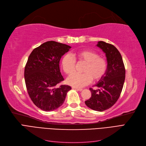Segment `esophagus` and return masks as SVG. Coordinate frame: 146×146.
Listing matches in <instances>:
<instances>
[{"instance_id":"1","label":"esophagus","mask_w":146,"mask_h":146,"mask_svg":"<svg viewBox=\"0 0 146 146\" xmlns=\"http://www.w3.org/2000/svg\"><path fill=\"white\" fill-rule=\"evenodd\" d=\"M72 88H73V89H76V90L79 91H82V90H83L82 88H74V87H73Z\"/></svg>"}]
</instances>
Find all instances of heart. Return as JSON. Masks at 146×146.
<instances>
[{
    "mask_svg": "<svg viewBox=\"0 0 146 146\" xmlns=\"http://www.w3.org/2000/svg\"><path fill=\"white\" fill-rule=\"evenodd\" d=\"M73 56L78 63L85 64L82 74H74L67 79L68 85L76 88H82L92 81L96 82L102 78L108 68V61L104 56H99L98 52L85 50L74 53ZM61 68L63 71L70 76L74 73L76 61L70 54L64 55L61 60Z\"/></svg>",
    "mask_w": 146,
    "mask_h": 146,
    "instance_id": "b5f03b06",
    "label": "heart"
}]
</instances>
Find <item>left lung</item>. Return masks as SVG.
<instances>
[{"instance_id": "left-lung-1", "label": "left lung", "mask_w": 146, "mask_h": 146, "mask_svg": "<svg viewBox=\"0 0 146 146\" xmlns=\"http://www.w3.org/2000/svg\"><path fill=\"white\" fill-rule=\"evenodd\" d=\"M97 46L105 53L108 68L104 77L95 85L99 89L90 88L91 97L85 101V104L95 111H103L111 108L120 96L125 81V69L120 52L113 45L99 41Z\"/></svg>"}]
</instances>
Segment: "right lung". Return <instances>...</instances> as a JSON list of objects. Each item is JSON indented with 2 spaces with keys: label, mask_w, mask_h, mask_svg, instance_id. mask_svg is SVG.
I'll use <instances>...</instances> for the list:
<instances>
[{
  "label": "right lung",
  "mask_w": 146,
  "mask_h": 146,
  "mask_svg": "<svg viewBox=\"0 0 146 146\" xmlns=\"http://www.w3.org/2000/svg\"><path fill=\"white\" fill-rule=\"evenodd\" d=\"M71 47L54 41H47L31 53L24 70L26 88L31 100L45 111H54L62 105L68 85H58L64 80L60 60Z\"/></svg>",
  "instance_id": "1"
}]
</instances>
